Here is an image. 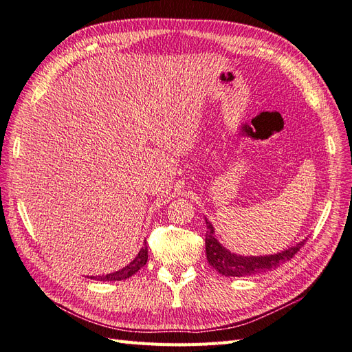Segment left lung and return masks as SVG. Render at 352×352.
Returning <instances> with one entry per match:
<instances>
[{
  "mask_svg": "<svg viewBox=\"0 0 352 352\" xmlns=\"http://www.w3.org/2000/svg\"><path fill=\"white\" fill-rule=\"evenodd\" d=\"M206 221V235H205V251L206 260L208 263L224 276H250L269 272L281 263L288 262L294 257L305 244L306 239L300 241L299 244L290 247L288 250L281 251V253L270 254V256H238L230 253L229 250L224 248L220 242L214 236L212 224Z\"/></svg>",
  "mask_w": 352,
  "mask_h": 352,
  "instance_id": "obj_1",
  "label": "left lung"
}]
</instances>
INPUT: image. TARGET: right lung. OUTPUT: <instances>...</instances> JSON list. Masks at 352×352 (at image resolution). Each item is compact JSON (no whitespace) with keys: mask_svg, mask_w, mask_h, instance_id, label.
Returning <instances> with one entry per match:
<instances>
[{"mask_svg":"<svg viewBox=\"0 0 352 352\" xmlns=\"http://www.w3.org/2000/svg\"><path fill=\"white\" fill-rule=\"evenodd\" d=\"M148 260V250H147V245H144L141 250L138 256L135 257L132 262L124 266L123 269L117 270V272H113V274H107V275H99V276H90L94 279H99V281H123V279H128L131 278L135 272H138V270L147 263Z\"/></svg>","mask_w":352,"mask_h":352,"instance_id":"obj_1","label":"right lung"}]
</instances>
